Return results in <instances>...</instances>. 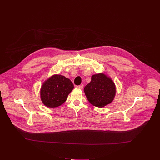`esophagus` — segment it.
<instances>
[{"label": "esophagus", "instance_id": "1", "mask_svg": "<svg viewBox=\"0 0 160 160\" xmlns=\"http://www.w3.org/2000/svg\"><path fill=\"white\" fill-rule=\"evenodd\" d=\"M76 88H78V89H83V85H79V86H76Z\"/></svg>", "mask_w": 160, "mask_h": 160}]
</instances>
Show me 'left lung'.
I'll return each mask as SVG.
<instances>
[{"label":"left lung","instance_id":"obj_1","mask_svg":"<svg viewBox=\"0 0 160 160\" xmlns=\"http://www.w3.org/2000/svg\"><path fill=\"white\" fill-rule=\"evenodd\" d=\"M84 91L90 103L102 108L112 102L115 86L110 78L103 74H98L92 76L91 82L85 86Z\"/></svg>","mask_w":160,"mask_h":160}]
</instances>
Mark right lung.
I'll use <instances>...</instances> for the list:
<instances>
[{"mask_svg": "<svg viewBox=\"0 0 160 160\" xmlns=\"http://www.w3.org/2000/svg\"><path fill=\"white\" fill-rule=\"evenodd\" d=\"M74 85L71 81L61 75H54L43 84L40 97L43 104L49 108H56L63 103Z\"/></svg>", "mask_w": 160, "mask_h": 160, "instance_id": "1", "label": "right lung"}]
</instances>
